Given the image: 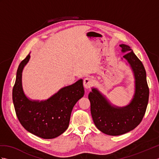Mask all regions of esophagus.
<instances>
[{
    "label": "esophagus",
    "instance_id": "1",
    "mask_svg": "<svg viewBox=\"0 0 159 159\" xmlns=\"http://www.w3.org/2000/svg\"><path fill=\"white\" fill-rule=\"evenodd\" d=\"M93 84V80L91 78H85L83 80V85L86 89H89L91 87H92Z\"/></svg>",
    "mask_w": 159,
    "mask_h": 159
}]
</instances>
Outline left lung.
Here are the masks:
<instances>
[{"label":"left lung","instance_id":"obj_1","mask_svg":"<svg viewBox=\"0 0 159 159\" xmlns=\"http://www.w3.org/2000/svg\"><path fill=\"white\" fill-rule=\"evenodd\" d=\"M120 46L122 52H126L124 57L130 63L134 74L136 89L134 98L126 107L115 108L96 89H93L88 96L91 113L96 126L103 133L113 136L126 133L141 123L149 99V87L142 62L130 46L124 44Z\"/></svg>","mask_w":159,"mask_h":159}]
</instances>
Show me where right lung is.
Instances as JSON below:
<instances>
[{"instance_id":"add662e5","label":"right lung","mask_w":159,"mask_h":159,"mask_svg":"<svg viewBox=\"0 0 159 159\" xmlns=\"http://www.w3.org/2000/svg\"><path fill=\"white\" fill-rule=\"evenodd\" d=\"M29 58L28 55L17 70L12 92L16 116L22 126L29 133L43 139H53L63 133L68 127L73 107L84 95L83 80L64 87L46 101L29 100L22 87V70Z\"/></svg>"}]
</instances>
